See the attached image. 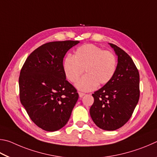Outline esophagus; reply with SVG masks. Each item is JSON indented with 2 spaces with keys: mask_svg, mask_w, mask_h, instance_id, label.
<instances>
[{
  "mask_svg": "<svg viewBox=\"0 0 157 157\" xmlns=\"http://www.w3.org/2000/svg\"><path fill=\"white\" fill-rule=\"evenodd\" d=\"M85 94H84V93L78 92V95H79V97H80V98H82V97H83Z\"/></svg>",
  "mask_w": 157,
  "mask_h": 157,
  "instance_id": "34e87169",
  "label": "esophagus"
}]
</instances>
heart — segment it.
<instances>
[{
	"instance_id": "heart-1",
	"label": "heart",
	"mask_w": 157,
	"mask_h": 157,
	"mask_svg": "<svg viewBox=\"0 0 157 157\" xmlns=\"http://www.w3.org/2000/svg\"><path fill=\"white\" fill-rule=\"evenodd\" d=\"M117 59L113 53L104 51L92 44H87L76 49L73 56L63 60V70L71 83H75L85 71L86 75L77 81L76 87L84 92L97 88L111 81L117 70Z\"/></svg>"
}]
</instances>
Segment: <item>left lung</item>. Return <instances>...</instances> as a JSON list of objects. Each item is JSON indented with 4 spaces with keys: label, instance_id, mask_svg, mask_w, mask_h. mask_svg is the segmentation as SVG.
I'll return each instance as SVG.
<instances>
[{
    "label": "left lung",
    "instance_id": "obj_1",
    "mask_svg": "<svg viewBox=\"0 0 157 157\" xmlns=\"http://www.w3.org/2000/svg\"><path fill=\"white\" fill-rule=\"evenodd\" d=\"M118 56L117 70L111 81L94 94L90 109L93 121L104 130L113 131L124 125L139 99V73L131 57L109 43Z\"/></svg>",
    "mask_w": 157,
    "mask_h": 157
}]
</instances>
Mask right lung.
<instances>
[{
	"label": "right lung",
	"mask_w": 157,
	"mask_h": 157,
	"mask_svg": "<svg viewBox=\"0 0 157 157\" xmlns=\"http://www.w3.org/2000/svg\"><path fill=\"white\" fill-rule=\"evenodd\" d=\"M78 40L44 44L30 54L21 69L19 90L21 104L36 125L54 132L66 125L78 98L66 80L63 58Z\"/></svg>",
	"instance_id": "obj_1"
}]
</instances>
